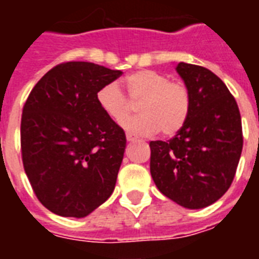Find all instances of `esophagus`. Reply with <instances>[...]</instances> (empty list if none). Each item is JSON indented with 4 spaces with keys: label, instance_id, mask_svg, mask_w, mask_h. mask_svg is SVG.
<instances>
[{
    "label": "esophagus",
    "instance_id": "34e87169",
    "mask_svg": "<svg viewBox=\"0 0 259 259\" xmlns=\"http://www.w3.org/2000/svg\"><path fill=\"white\" fill-rule=\"evenodd\" d=\"M126 140H127V141L132 142V141H136V140H137V138L134 137L133 134H129V133H127V134H126Z\"/></svg>",
    "mask_w": 259,
    "mask_h": 259
}]
</instances>
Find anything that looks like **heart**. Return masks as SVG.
<instances>
[{"instance_id": "heart-1", "label": "heart", "mask_w": 259, "mask_h": 259, "mask_svg": "<svg viewBox=\"0 0 259 259\" xmlns=\"http://www.w3.org/2000/svg\"><path fill=\"white\" fill-rule=\"evenodd\" d=\"M126 97L117 83H107L97 93L103 113L119 122L139 105L142 113L122 121V127L133 134L150 136L158 130L170 137L185 126L191 113V93L180 80H170L162 72L142 70L126 78Z\"/></svg>"}]
</instances>
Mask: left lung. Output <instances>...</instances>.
<instances>
[{
  "label": "left lung",
  "mask_w": 259,
  "mask_h": 259,
  "mask_svg": "<svg viewBox=\"0 0 259 259\" xmlns=\"http://www.w3.org/2000/svg\"><path fill=\"white\" fill-rule=\"evenodd\" d=\"M191 93L185 126L169 141H150V173L162 195L185 208H204L233 183L241 158V113L221 78L201 66L176 67Z\"/></svg>",
  "instance_id": "8db88e82"
}]
</instances>
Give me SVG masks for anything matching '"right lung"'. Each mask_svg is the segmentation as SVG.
I'll return each mask as SVG.
<instances>
[{
	"label": "right lung",
	"instance_id": "right-lung-1",
	"mask_svg": "<svg viewBox=\"0 0 259 259\" xmlns=\"http://www.w3.org/2000/svg\"><path fill=\"white\" fill-rule=\"evenodd\" d=\"M121 75L94 63L66 62L30 91L21 117L22 164L51 212L87 217L113 193L126 136L99 107L97 93Z\"/></svg>",
	"mask_w": 259,
	"mask_h": 259
}]
</instances>
